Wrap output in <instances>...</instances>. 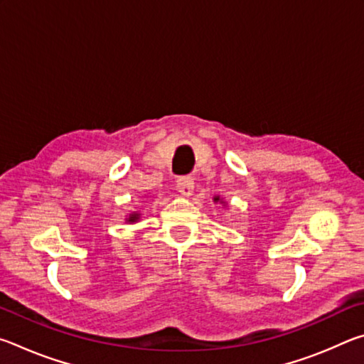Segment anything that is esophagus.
<instances>
[{"label": "esophagus", "mask_w": 364, "mask_h": 364, "mask_svg": "<svg viewBox=\"0 0 364 364\" xmlns=\"http://www.w3.org/2000/svg\"><path fill=\"white\" fill-rule=\"evenodd\" d=\"M176 189H178V193H180L181 196L189 197L191 194H193V191H194L193 178H189V176L180 178V180L176 181Z\"/></svg>", "instance_id": "obj_1"}]
</instances>
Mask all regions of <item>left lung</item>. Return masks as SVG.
I'll return each instance as SVG.
<instances>
[{"label":"left lung","mask_w":364,"mask_h":364,"mask_svg":"<svg viewBox=\"0 0 364 364\" xmlns=\"http://www.w3.org/2000/svg\"><path fill=\"white\" fill-rule=\"evenodd\" d=\"M213 202H220V204H223L225 207L228 205L226 200H223V197H220V196H215V197H213Z\"/></svg>","instance_id":"1"}]
</instances>
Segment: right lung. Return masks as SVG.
I'll use <instances>...</instances> for the list:
<instances>
[{
	"label": "right lung",
	"instance_id": "add662e5",
	"mask_svg": "<svg viewBox=\"0 0 364 364\" xmlns=\"http://www.w3.org/2000/svg\"><path fill=\"white\" fill-rule=\"evenodd\" d=\"M139 218H141V213H139V212H132V213L127 215L125 221H127V223L132 225V223H138Z\"/></svg>",
	"mask_w": 364,
	"mask_h": 364
}]
</instances>
